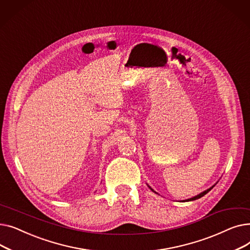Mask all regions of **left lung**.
I'll return each instance as SVG.
<instances>
[{
    "label": "left lung",
    "instance_id": "obj_1",
    "mask_svg": "<svg viewBox=\"0 0 250 250\" xmlns=\"http://www.w3.org/2000/svg\"><path fill=\"white\" fill-rule=\"evenodd\" d=\"M147 186L149 187V188L152 190V191H154L155 193H157L149 185H148V183H147ZM215 187V185L213 186V187H211V188H208V189H206V190H204L203 192H201V193H199V194H196V195H194V196H192V198H190V199H188V200H185V201H182V202H190V201H195V200H198V199H201L202 198V196H204L205 194H207L209 190H211L213 188Z\"/></svg>",
    "mask_w": 250,
    "mask_h": 250
}]
</instances>
